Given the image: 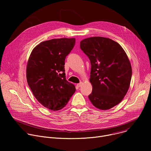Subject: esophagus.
Masks as SVG:
<instances>
[{"label":"esophagus","mask_w":151,"mask_h":151,"mask_svg":"<svg viewBox=\"0 0 151 151\" xmlns=\"http://www.w3.org/2000/svg\"><path fill=\"white\" fill-rule=\"evenodd\" d=\"M82 85V82H80V83H77V87L79 88V87H81Z\"/></svg>","instance_id":"1"}]
</instances>
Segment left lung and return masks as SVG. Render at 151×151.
Returning <instances> with one entry per match:
<instances>
[{
    "instance_id": "1",
    "label": "left lung",
    "mask_w": 151,
    "mask_h": 151,
    "mask_svg": "<svg viewBox=\"0 0 151 151\" xmlns=\"http://www.w3.org/2000/svg\"><path fill=\"white\" fill-rule=\"evenodd\" d=\"M80 47L91 65L90 100L100 110L112 108L122 100L130 87L132 69L127 54L116 42L100 36L83 39Z\"/></svg>"
}]
</instances>
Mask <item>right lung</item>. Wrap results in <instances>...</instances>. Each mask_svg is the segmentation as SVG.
<instances>
[{"label":"right lung","instance_id":"1","mask_svg":"<svg viewBox=\"0 0 151 151\" xmlns=\"http://www.w3.org/2000/svg\"><path fill=\"white\" fill-rule=\"evenodd\" d=\"M75 44V38L52 39L32 50L26 69L29 87L37 101L52 111L66 105L75 86L66 79L65 58Z\"/></svg>","mask_w":151,"mask_h":151}]
</instances>
